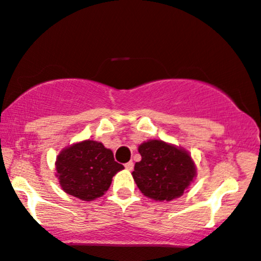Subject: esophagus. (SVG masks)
Instances as JSON below:
<instances>
[{"label": "esophagus", "instance_id": "1", "mask_svg": "<svg viewBox=\"0 0 261 261\" xmlns=\"http://www.w3.org/2000/svg\"><path fill=\"white\" fill-rule=\"evenodd\" d=\"M124 166H125V169H126V170H133V169H134V163L133 162H128Z\"/></svg>", "mask_w": 261, "mask_h": 261}]
</instances>
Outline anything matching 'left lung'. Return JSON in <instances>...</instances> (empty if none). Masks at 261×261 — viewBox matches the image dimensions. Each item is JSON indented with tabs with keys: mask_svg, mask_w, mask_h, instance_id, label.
I'll use <instances>...</instances> for the list:
<instances>
[{
	"mask_svg": "<svg viewBox=\"0 0 261 261\" xmlns=\"http://www.w3.org/2000/svg\"><path fill=\"white\" fill-rule=\"evenodd\" d=\"M142 159L135 164L134 180L144 196L172 200L184 194L196 176V166L186 150L158 140L141 144Z\"/></svg>",
	"mask_w": 261,
	"mask_h": 261,
	"instance_id": "8db88e82",
	"label": "left lung"
}]
</instances>
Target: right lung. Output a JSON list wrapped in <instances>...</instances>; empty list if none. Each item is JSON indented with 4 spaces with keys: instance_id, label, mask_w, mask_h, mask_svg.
I'll use <instances>...</instances> for the list:
<instances>
[{
    "instance_id": "1",
    "label": "right lung",
    "mask_w": 261,
    "mask_h": 261,
    "mask_svg": "<svg viewBox=\"0 0 261 261\" xmlns=\"http://www.w3.org/2000/svg\"><path fill=\"white\" fill-rule=\"evenodd\" d=\"M122 169L111 149L91 140L63 149L56 162L57 177L64 192L83 200L103 196L113 176Z\"/></svg>"
}]
</instances>
